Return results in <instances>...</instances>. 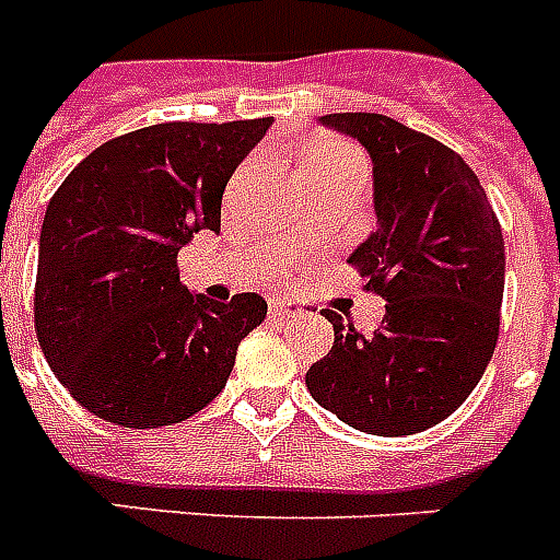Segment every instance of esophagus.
I'll use <instances>...</instances> for the list:
<instances>
[{
    "label": "esophagus",
    "mask_w": 560,
    "mask_h": 560,
    "mask_svg": "<svg viewBox=\"0 0 560 560\" xmlns=\"http://www.w3.org/2000/svg\"><path fill=\"white\" fill-rule=\"evenodd\" d=\"M302 316V307L288 299H272L270 302V319L272 322H284V319H299Z\"/></svg>",
    "instance_id": "34e87169"
}]
</instances>
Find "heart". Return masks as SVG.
<instances>
[{
  "instance_id": "obj_1",
  "label": "heart",
  "mask_w": 560,
  "mask_h": 560,
  "mask_svg": "<svg viewBox=\"0 0 560 560\" xmlns=\"http://www.w3.org/2000/svg\"><path fill=\"white\" fill-rule=\"evenodd\" d=\"M342 172H365V161L345 143H319L304 158V175H342Z\"/></svg>"
}]
</instances>
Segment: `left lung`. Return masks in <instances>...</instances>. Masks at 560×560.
Instances as JSON below:
<instances>
[{"label":"left lung","mask_w":560,"mask_h":560,"mask_svg":"<svg viewBox=\"0 0 560 560\" xmlns=\"http://www.w3.org/2000/svg\"><path fill=\"white\" fill-rule=\"evenodd\" d=\"M374 158L376 233L348 265L383 295L385 319L359 334L325 311L334 348L304 383L348 425L380 438L443 422L480 383L501 334V221L454 149L371 112L325 115Z\"/></svg>","instance_id":"8db88e82"}]
</instances>
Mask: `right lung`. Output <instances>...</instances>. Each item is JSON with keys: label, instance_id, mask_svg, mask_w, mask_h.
<instances>
[{"label": "right lung", "instance_id": "obj_1", "mask_svg": "<svg viewBox=\"0 0 560 560\" xmlns=\"http://www.w3.org/2000/svg\"><path fill=\"white\" fill-rule=\"evenodd\" d=\"M272 117L158 122L106 140L48 201L34 288L36 339L71 397L122 429L189 420L224 390L267 302H212L180 284L177 253L221 230L235 166Z\"/></svg>", "mask_w": 560, "mask_h": 560}]
</instances>
